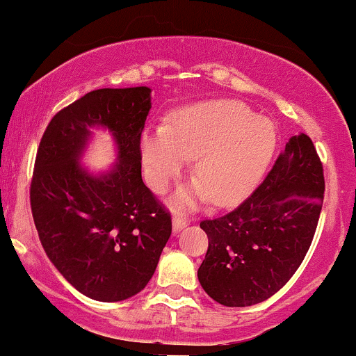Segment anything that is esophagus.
I'll return each mask as SVG.
<instances>
[{"instance_id":"34e87169","label":"esophagus","mask_w":356,"mask_h":356,"mask_svg":"<svg viewBox=\"0 0 356 356\" xmlns=\"http://www.w3.org/2000/svg\"><path fill=\"white\" fill-rule=\"evenodd\" d=\"M186 225H188V220H186L183 215H179V213L175 215L173 217V230L175 232H179L181 229H185Z\"/></svg>"}]
</instances>
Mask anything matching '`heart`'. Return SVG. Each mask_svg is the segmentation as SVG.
Returning <instances> with one entry per match:
<instances>
[{
  "instance_id": "heart-1",
  "label": "heart",
  "mask_w": 356,
  "mask_h": 356,
  "mask_svg": "<svg viewBox=\"0 0 356 356\" xmlns=\"http://www.w3.org/2000/svg\"><path fill=\"white\" fill-rule=\"evenodd\" d=\"M277 145L269 119L255 115L238 101H205L181 107L170 126L146 129L141 156L146 181L165 191L193 158L197 181L175 198L179 207H193L210 197L217 205L242 198L264 175Z\"/></svg>"
}]
</instances>
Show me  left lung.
I'll list each match as a JSON object with an SVG mask.
<instances>
[{
  "instance_id": "1",
  "label": "left lung",
  "mask_w": 356,
  "mask_h": 356,
  "mask_svg": "<svg viewBox=\"0 0 356 356\" xmlns=\"http://www.w3.org/2000/svg\"><path fill=\"white\" fill-rule=\"evenodd\" d=\"M325 198V175L309 136H293L249 198L202 220L209 250L198 269L205 293L229 307L266 301L305 261Z\"/></svg>"
}]
</instances>
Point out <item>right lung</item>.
I'll return each mask as SVG.
<instances>
[{
    "mask_svg": "<svg viewBox=\"0 0 356 356\" xmlns=\"http://www.w3.org/2000/svg\"><path fill=\"white\" fill-rule=\"evenodd\" d=\"M151 89H97L51 118L40 141L30 203L40 242L83 296L124 301L145 289L171 235V215L141 178ZM113 133L118 163L92 175L78 165L91 135Z\"/></svg>",
    "mask_w": 356,
    "mask_h": 356,
    "instance_id": "obj_1",
    "label": "right lung"
}]
</instances>
